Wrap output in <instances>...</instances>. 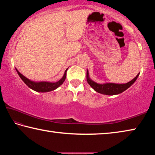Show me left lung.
<instances>
[{
  "label": "left lung",
  "mask_w": 155,
  "mask_h": 155,
  "mask_svg": "<svg viewBox=\"0 0 155 155\" xmlns=\"http://www.w3.org/2000/svg\"><path fill=\"white\" fill-rule=\"evenodd\" d=\"M139 74H140V73L133 79L129 81L128 83L123 84H117L113 83H106L103 84L97 83L90 78V76H89L88 70H87V76L86 77H87V81L88 84L96 92L104 94V95L113 96L122 93L125 90H127L128 88H129L135 83V81L137 80V77H139Z\"/></svg>",
  "instance_id": "8db88e82"
}]
</instances>
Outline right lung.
<instances>
[{
	"label": "right lung",
	"mask_w": 155,
	"mask_h": 155,
	"mask_svg": "<svg viewBox=\"0 0 155 155\" xmlns=\"http://www.w3.org/2000/svg\"><path fill=\"white\" fill-rule=\"evenodd\" d=\"M15 70H16L18 74L21 79L24 81V83L31 90L35 91H38V92H48V91H51L56 90L57 88H58L60 85H61L64 83L65 78H66V72L68 68L65 70L64 74L61 79L54 83L48 82V81H39V82H37V81H31L21 74L16 68H15Z\"/></svg>",
	"instance_id": "right-lung-1"
}]
</instances>
